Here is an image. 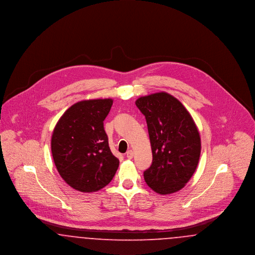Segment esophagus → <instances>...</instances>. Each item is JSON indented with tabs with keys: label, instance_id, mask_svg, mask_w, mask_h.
<instances>
[{
	"label": "esophagus",
	"instance_id": "34e87169",
	"mask_svg": "<svg viewBox=\"0 0 255 255\" xmlns=\"http://www.w3.org/2000/svg\"><path fill=\"white\" fill-rule=\"evenodd\" d=\"M133 157V152L132 150H129L127 153H126V158H129V159H132Z\"/></svg>",
	"mask_w": 255,
	"mask_h": 255
}]
</instances>
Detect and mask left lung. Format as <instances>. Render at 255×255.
Segmentation results:
<instances>
[{"mask_svg":"<svg viewBox=\"0 0 255 255\" xmlns=\"http://www.w3.org/2000/svg\"><path fill=\"white\" fill-rule=\"evenodd\" d=\"M145 116L153 160L143 176L155 192H177L190 180L199 163L201 137L185 107L167 93L160 92L135 101Z\"/></svg>","mask_w":255,"mask_h":255,"instance_id":"1","label":"left lung"}]
</instances>
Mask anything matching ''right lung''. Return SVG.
<instances>
[{
	"mask_svg": "<svg viewBox=\"0 0 255 255\" xmlns=\"http://www.w3.org/2000/svg\"><path fill=\"white\" fill-rule=\"evenodd\" d=\"M113 99L79 101L55 125L51 154L62 179L81 192L98 191L109 183L120 165L111 152L103 122Z\"/></svg>",
	"mask_w": 255,
	"mask_h": 255,
	"instance_id": "right-lung-1",
	"label": "right lung"
}]
</instances>
